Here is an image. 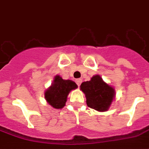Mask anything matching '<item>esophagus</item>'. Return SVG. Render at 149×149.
I'll return each mask as SVG.
<instances>
[{"label": "esophagus", "instance_id": "1", "mask_svg": "<svg viewBox=\"0 0 149 149\" xmlns=\"http://www.w3.org/2000/svg\"><path fill=\"white\" fill-rule=\"evenodd\" d=\"M81 82H82V80H81V79H77V80H76V83H77V84L78 86L81 85Z\"/></svg>", "mask_w": 149, "mask_h": 149}]
</instances>
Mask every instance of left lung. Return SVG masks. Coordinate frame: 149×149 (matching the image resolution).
Returning a JSON list of instances; mask_svg holds the SVG:
<instances>
[{
  "label": "left lung",
  "instance_id": "left-lung-1",
  "mask_svg": "<svg viewBox=\"0 0 149 149\" xmlns=\"http://www.w3.org/2000/svg\"><path fill=\"white\" fill-rule=\"evenodd\" d=\"M81 89L86 97L88 107L100 112L107 111L114 98V88L104 82L99 75L92 77L91 81L83 82Z\"/></svg>",
  "mask_w": 149,
  "mask_h": 149
}]
</instances>
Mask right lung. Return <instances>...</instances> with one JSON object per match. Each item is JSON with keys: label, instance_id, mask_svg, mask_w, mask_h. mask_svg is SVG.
<instances>
[{"label": "right lung", "instance_id": "1", "mask_svg": "<svg viewBox=\"0 0 149 149\" xmlns=\"http://www.w3.org/2000/svg\"><path fill=\"white\" fill-rule=\"evenodd\" d=\"M77 88L74 81L63 80L60 76H56L52 85L46 90L45 99L53 108L62 109L65 105L69 92Z\"/></svg>", "mask_w": 149, "mask_h": 149}]
</instances>
